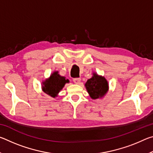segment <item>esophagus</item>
I'll return each mask as SVG.
<instances>
[{
	"mask_svg": "<svg viewBox=\"0 0 153 153\" xmlns=\"http://www.w3.org/2000/svg\"><path fill=\"white\" fill-rule=\"evenodd\" d=\"M73 81H74V82L75 83V84H79V83L80 82V81H81V79L79 78V77H76V78H74L73 79Z\"/></svg>",
	"mask_w": 153,
	"mask_h": 153,
	"instance_id": "esophagus-1",
	"label": "esophagus"
}]
</instances>
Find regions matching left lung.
Wrapping results in <instances>:
<instances>
[{
    "mask_svg": "<svg viewBox=\"0 0 153 153\" xmlns=\"http://www.w3.org/2000/svg\"><path fill=\"white\" fill-rule=\"evenodd\" d=\"M85 86L90 97L93 99H97L102 97L107 92L108 84L104 77L98 76L97 74H94L92 77L88 79Z\"/></svg>",
    "mask_w": 153,
    "mask_h": 153,
    "instance_id": "left-lung-1",
    "label": "left lung"
}]
</instances>
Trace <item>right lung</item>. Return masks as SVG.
Instances as JSON below:
<instances>
[{
	"instance_id": "add662e5",
	"label": "right lung",
	"mask_w": 153,
	"mask_h": 153,
	"mask_svg": "<svg viewBox=\"0 0 153 153\" xmlns=\"http://www.w3.org/2000/svg\"><path fill=\"white\" fill-rule=\"evenodd\" d=\"M68 82V79H65L64 77L59 76L58 71L54 72L51 76L50 78L46 79L43 83V91L52 97L55 98L59 91L63 88L65 84Z\"/></svg>"
}]
</instances>
